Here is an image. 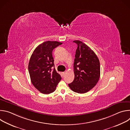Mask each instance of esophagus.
I'll return each mask as SVG.
<instances>
[{"label":"esophagus","instance_id":"1","mask_svg":"<svg viewBox=\"0 0 130 130\" xmlns=\"http://www.w3.org/2000/svg\"><path fill=\"white\" fill-rule=\"evenodd\" d=\"M62 75H63V76H65V73H66V72H62Z\"/></svg>","mask_w":130,"mask_h":130}]
</instances>
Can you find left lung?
I'll list each match as a JSON object with an SVG mask.
<instances>
[{
	"mask_svg": "<svg viewBox=\"0 0 130 130\" xmlns=\"http://www.w3.org/2000/svg\"><path fill=\"white\" fill-rule=\"evenodd\" d=\"M73 42L78 45L73 64L75 79L68 86L72 91L84 94L98 82L100 76V62L94 51L87 45L79 40Z\"/></svg>",
	"mask_w": 130,
	"mask_h": 130,
	"instance_id": "8db88e82",
	"label": "left lung"
}]
</instances>
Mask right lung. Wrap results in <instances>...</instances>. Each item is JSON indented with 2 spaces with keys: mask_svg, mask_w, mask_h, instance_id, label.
Segmentation results:
<instances>
[{
  "mask_svg": "<svg viewBox=\"0 0 130 130\" xmlns=\"http://www.w3.org/2000/svg\"><path fill=\"white\" fill-rule=\"evenodd\" d=\"M62 44L57 41L44 42L35 49L31 56L28 65L31 81L42 94L53 92L62 79L54 68L52 57L53 50Z\"/></svg>",
  "mask_w": 130,
  "mask_h": 130,
  "instance_id": "right-lung-1",
  "label": "right lung"
}]
</instances>
